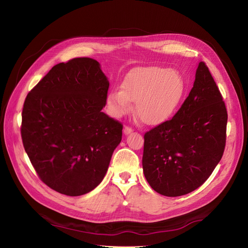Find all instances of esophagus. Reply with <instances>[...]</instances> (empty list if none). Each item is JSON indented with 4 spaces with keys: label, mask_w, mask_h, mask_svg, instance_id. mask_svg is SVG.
Instances as JSON below:
<instances>
[{
    "label": "esophagus",
    "mask_w": 248,
    "mask_h": 248,
    "mask_svg": "<svg viewBox=\"0 0 248 248\" xmlns=\"http://www.w3.org/2000/svg\"><path fill=\"white\" fill-rule=\"evenodd\" d=\"M133 131H134L133 127H131V126H129V125H125L124 129V135H129V134H131Z\"/></svg>",
    "instance_id": "1"
}]
</instances>
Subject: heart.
Masks as SVG:
<instances>
[{"label":"heart","mask_w":248,"mask_h":248,"mask_svg":"<svg viewBox=\"0 0 248 248\" xmlns=\"http://www.w3.org/2000/svg\"><path fill=\"white\" fill-rule=\"evenodd\" d=\"M186 85L176 70L163 67L136 69L125 76L122 90H113L108 94L107 104L110 112L122 117L132 110L149 125L166 122L177 109L185 95Z\"/></svg>","instance_id":"b5f03b06"}]
</instances>
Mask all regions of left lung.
I'll return each mask as SVG.
<instances>
[{"mask_svg": "<svg viewBox=\"0 0 248 248\" xmlns=\"http://www.w3.org/2000/svg\"><path fill=\"white\" fill-rule=\"evenodd\" d=\"M227 122L222 95L200 62L193 89L177 113L144 135L142 166L149 186L167 197L201 186L223 155Z\"/></svg>", "mask_w": 248, "mask_h": 248, "instance_id": "left-lung-1", "label": "left lung"}]
</instances>
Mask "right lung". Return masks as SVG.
<instances>
[{
    "mask_svg": "<svg viewBox=\"0 0 248 248\" xmlns=\"http://www.w3.org/2000/svg\"><path fill=\"white\" fill-rule=\"evenodd\" d=\"M109 81L100 63L76 58L52 67L26 98L23 147L39 178L62 195L97 187L122 141L123 124L102 112Z\"/></svg>",
    "mask_w": 248,
    "mask_h": 248,
    "instance_id": "right-lung-1",
    "label": "right lung"
}]
</instances>
